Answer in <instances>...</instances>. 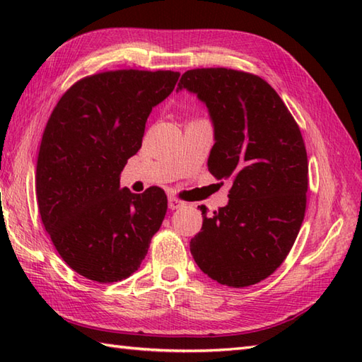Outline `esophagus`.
Returning <instances> with one entry per match:
<instances>
[{
	"instance_id": "esophagus-1",
	"label": "esophagus",
	"mask_w": 362,
	"mask_h": 362,
	"mask_svg": "<svg viewBox=\"0 0 362 362\" xmlns=\"http://www.w3.org/2000/svg\"><path fill=\"white\" fill-rule=\"evenodd\" d=\"M168 205H169V209H171V210H177V209H182V206L185 205V202H182L180 199H177V197H169Z\"/></svg>"
}]
</instances>
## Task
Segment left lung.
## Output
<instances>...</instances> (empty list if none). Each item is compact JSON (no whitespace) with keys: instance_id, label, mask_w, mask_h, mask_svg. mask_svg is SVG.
I'll use <instances>...</instances> for the list:
<instances>
[{"instance_id":"left-lung-1","label":"left lung","mask_w":362,"mask_h":362,"mask_svg":"<svg viewBox=\"0 0 362 362\" xmlns=\"http://www.w3.org/2000/svg\"><path fill=\"white\" fill-rule=\"evenodd\" d=\"M209 107L214 143L209 171L232 179L228 204L206 216L189 243L201 271L230 288L259 283L281 266L302 227L308 157L300 127L259 76L232 68H196L182 76Z\"/></svg>"}]
</instances>
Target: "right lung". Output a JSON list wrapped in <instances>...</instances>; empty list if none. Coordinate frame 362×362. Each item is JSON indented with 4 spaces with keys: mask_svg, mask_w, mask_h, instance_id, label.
Segmentation results:
<instances>
[{
    "mask_svg": "<svg viewBox=\"0 0 362 362\" xmlns=\"http://www.w3.org/2000/svg\"><path fill=\"white\" fill-rule=\"evenodd\" d=\"M180 73L115 70L68 88L46 122L37 158L38 211L54 247L74 272L98 283L138 271L158 232L168 197L119 188V174L141 148L153 105Z\"/></svg>",
    "mask_w": 362,
    "mask_h": 362,
    "instance_id": "add662e5",
    "label": "right lung"
}]
</instances>
